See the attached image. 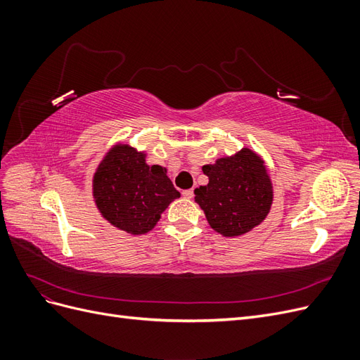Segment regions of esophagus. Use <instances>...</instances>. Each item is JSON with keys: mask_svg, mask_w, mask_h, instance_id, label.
I'll return each instance as SVG.
<instances>
[{"mask_svg": "<svg viewBox=\"0 0 360 360\" xmlns=\"http://www.w3.org/2000/svg\"><path fill=\"white\" fill-rule=\"evenodd\" d=\"M181 193H183L184 198H188V200L193 198V191H192V189H186V191H183Z\"/></svg>", "mask_w": 360, "mask_h": 360, "instance_id": "34e87169", "label": "esophagus"}]
</instances>
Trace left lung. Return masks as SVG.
I'll return each mask as SVG.
<instances>
[{
    "instance_id": "left-lung-1",
    "label": "left lung",
    "mask_w": 360,
    "mask_h": 360,
    "mask_svg": "<svg viewBox=\"0 0 360 360\" xmlns=\"http://www.w3.org/2000/svg\"><path fill=\"white\" fill-rule=\"evenodd\" d=\"M202 172L209 183L193 191L195 202L217 234L240 237L266 219L274 202V183L257 151L243 147L204 165Z\"/></svg>"
}]
</instances>
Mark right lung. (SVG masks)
Masks as SVG:
<instances>
[{
	"instance_id": "1",
	"label": "right lung",
	"mask_w": 360,
	"mask_h": 360,
	"mask_svg": "<svg viewBox=\"0 0 360 360\" xmlns=\"http://www.w3.org/2000/svg\"><path fill=\"white\" fill-rule=\"evenodd\" d=\"M147 153L127 143H117L97 165L93 200L103 219L130 236L153 230L162 213L180 197L167 168L148 165Z\"/></svg>"
}]
</instances>
